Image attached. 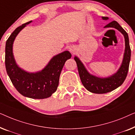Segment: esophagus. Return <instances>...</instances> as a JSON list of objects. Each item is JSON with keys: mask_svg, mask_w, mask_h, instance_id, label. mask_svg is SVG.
I'll list each match as a JSON object with an SVG mask.
<instances>
[{"mask_svg": "<svg viewBox=\"0 0 135 135\" xmlns=\"http://www.w3.org/2000/svg\"><path fill=\"white\" fill-rule=\"evenodd\" d=\"M70 51H71L72 53H73V54H74V53H75V49H74V48H71V49H70Z\"/></svg>", "mask_w": 135, "mask_h": 135, "instance_id": "1", "label": "esophagus"}]
</instances>
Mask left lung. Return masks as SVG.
Listing matches in <instances>:
<instances>
[{"mask_svg":"<svg viewBox=\"0 0 135 135\" xmlns=\"http://www.w3.org/2000/svg\"><path fill=\"white\" fill-rule=\"evenodd\" d=\"M102 18L104 20H108V17L103 16ZM104 27H114L117 29L123 35L125 38V49L123 59L120 67L117 73L106 78L96 77L88 73L79 58L77 56L74 57L83 85L89 91L97 94L108 93L116 89L123 84L128 74L131 57V49L129 44L128 36L126 31L115 21L110 22Z\"/></svg>","mask_w":135,"mask_h":135,"instance_id":"left-lung-1","label":"left lung"}]
</instances>
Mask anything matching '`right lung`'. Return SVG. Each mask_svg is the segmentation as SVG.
<instances>
[{
	"label": "right lung",
	"instance_id": "add662e5",
	"mask_svg": "<svg viewBox=\"0 0 135 135\" xmlns=\"http://www.w3.org/2000/svg\"><path fill=\"white\" fill-rule=\"evenodd\" d=\"M31 22L18 27L7 39L5 68L13 85L20 94L32 99L47 98L56 91L61 72L65 62L71 58V54L69 51H65L53 56L45 68L37 73H29L21 69L15 60L13 44L18 33Z\"/></svg>",
	"mask_w": 135,
	"mask_h": 135
}]
</instances>
